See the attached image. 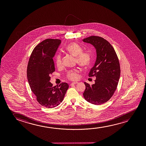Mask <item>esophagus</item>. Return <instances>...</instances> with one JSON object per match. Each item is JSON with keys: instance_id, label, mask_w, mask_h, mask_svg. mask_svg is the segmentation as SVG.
<instances>
[{"instance_id": "esophagus-1", "label": "esophagus", "mask_w": 146, "mask_h": 146, "mask_svg": "<svg viewBox=\"0 0 146 146\" xmlns=\"http://www.w3.org/2000/svg\"><path fill=\"white\" fill-rule=\"evenodd\" d=\"M78 82H72V83H71V84H70V85H71V86H72V85H75V84H78Z\"/></svg>"}]
</instances>
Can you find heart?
I'll return each instance as SVG.
<instances>
[{
  "label": "heart",
  "instance_id": "b5f03b06",
  "mask_svg": "<svg viewBox=\"0 0 146 146\" xmlns=\"http://www.w3.org/2000/svg\"><path fill=\"white\" fill-rule=\"evenodd\" d=\"M66 51L76 57V62L82 67L89 66L92 62V54L89 51H83V48L76 42H71L68 44L65 48ZM55 63L58 67L62 66V57L60 54H58L55 57ZM78 69L69 70L67 73V77L71 80L75 81L79 78Z\"/></svg>",
  "mask_w": 146,
  "mask_h": 146
}]
</instances>
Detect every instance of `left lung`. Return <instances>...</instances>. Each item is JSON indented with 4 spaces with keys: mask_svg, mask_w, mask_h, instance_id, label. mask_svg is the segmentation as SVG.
Returning <instances> with one entry per match:
<instances>
[{
    "mask_svg": "<svg viewBox=\"0 0 146 146\" xmlns=\"http://www.w3.org/2000/svg\"><path fill=\"white\" fill-rule=\"evenodd\" d=\"M82 41L94 46L97 56L89 74L96 77L95 84L90 85L84 82L86 89L83 96L87 102L99 105L108 101L115 91L120 78V64L114 48L104 38L92 36Z\"/></svg>",
    "mask_w": 146,
    "mask_h": 146,
    "instance_id": "left-lung-1",
    "label": "left lung"
}]
</instances>
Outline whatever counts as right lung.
Masks as SVG:
<instances>
[{"mask_svg": "<svg viewBox=\"0 0 146 146\" xmlns=\"http://www.w3.org/2000/svg\"><path fill=\"white\" fill-rule=\"evenodd\" d=\"M61 41L47 39L34 48L31 54L27 69V77L31 90L38 103L46 108H52L62 102L69 88L67 83L59 87L53 86L50 74L55 71L53 58Z\"/></svg>", "mask_w": 146, "mask_h": 146, "instance_id": "obj_1", "label": "right lung"}]
</instances>
